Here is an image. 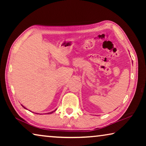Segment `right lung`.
Returning a JSON list of instances; mask_svg holds the SVG:
<instances>
[{"label":"right lung","instance_id":"add662e5","mask_svg":"<svg viewBox=\"0 0 146 146\" xmlns=\"http://www.w3.org/2000/svg\"><path fill=\"white\" fill-rule=\"evenodd\" d=\"M53 111H52V112H50V113H48V114H51V113H53Z\"/></svg>","mask_w":146,"mask_h":146}]
</instances>
